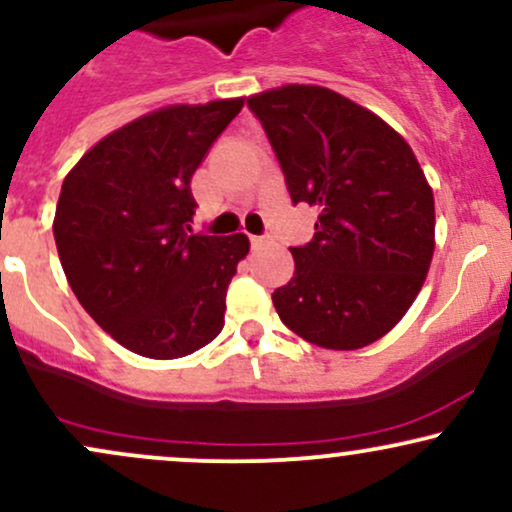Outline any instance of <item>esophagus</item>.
<instances>
[{"mask_svg":"<svg viewBox=\"0 0 512 512\" xmlns=\"http://www.w3.org/2000/svg\"><path fill=\"white\" fill-rule=\"evenodd\" d=\"M250 243H252V248H255V250H262V248H264V245H269V238L255 236V238H252V240H250Z\"/></svg>","mask_w":512,"mask_h":512,"instance_id":"1","label":"esophagus"}]
</instances>
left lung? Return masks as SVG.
Here are the masks:
<instances>
[{
	"label": "left lung",
	"instance_id": "1",
	"mask_svg": "<svg viewBox=\"0 0 512 512\" xmlns=\"http://www.w3.org/2000/svg\"><path fill=\"white\" fill-rule=\"evenodd\" d=\"M293 204L317 207L315 236L291 248L296 272L272 293L305 342L354 351L402 320L436 248L433 190L383 117L332 88L286 84L248 98Z\"/></svg>",
	"mask_w": 512,
	"mask_h": 512
}]
</instances>
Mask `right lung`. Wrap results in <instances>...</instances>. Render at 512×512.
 <instances>
[{
	"label": "right lung",
	"mask_w": 512,
	"mask_h": 512,
	"mask_svg": "<svg viewBox=\"0 0 512 512\" xmlns=\"http://www.w3.org/2000/svg\"><path fill=\"white\" fill-rule=\"evenodd\" d=\"M245 98L166 105L93 144L62 182L57 252L74 296L146 358L195 354L223 330L245 233L192 236L190 180Z\"/></svg>",
	"instance_id": "add662e5"
}]
</instances>
